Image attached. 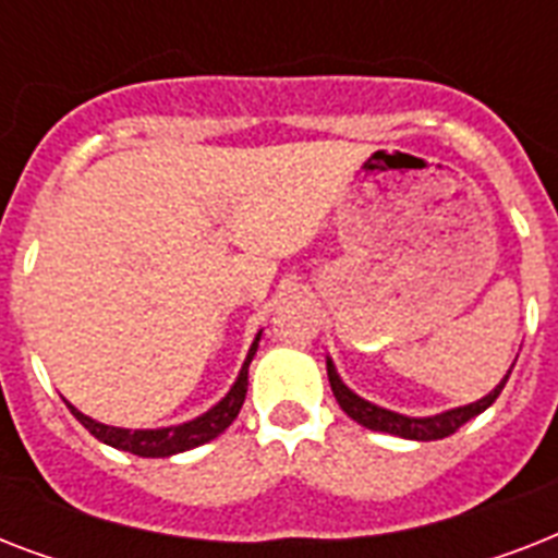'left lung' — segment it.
I'll use <instances>...</instances> for the list:
<instances>
[{"instance_id":"8db88e82","label":"left lung","mask_w":558,"mask_h":558,"mask_svg":"<svg viewBox=\"0 0 558 558\" xmlns=\"http://www.w3.org/2000/svg\"><path fill=\"white\" fill-rule=\"evenodd\" d=\"M512 367H515V362H512ZM512 367L507 371V376H504L486 397L477 399V402L451 408V411H442V414L434 416H405L397 414V411H390V408L373 405L365 397H359L356 390H350L348 385L341 381L339 371L332 365V359L327 356V376H330V388L332 393H336V399H339L341 411H344L350 420H356L359 425L371 428V432L393 434V437H402V440H442V437L454 434L460 425L469 423L472 416L484 414L486 408L493 405L495 399H498V393L504 390V385H507V379H510Z\"/></svg>"}]
</instances>
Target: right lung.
<instances>
[{
  "label": "right lung",
  "mask_w": 558,
  "mask_h": 558,
  "mask_svg": "<svg viewBox=\"0 0 558 558\" xmlns=\"http://www.w3.org/2000/svg\"><path fill=\"white\" fill-rule=\"evenodd\" d=\"M260 336L263 330L254 336L252 348L245 353L243 367L236 373L234 385H231V390H228L226 397L219 399L217 405H210L205 414L187 420V423L168 425V428H116V425L92 420V416H86L83 411H77L72 402H69V411H72V414L77 416V423H81L83 428H89V434H95L100 442H107L112 449L138 454V458H170V454H179V451L196 449L202 442L219 437L228 425L234 423L236 414H240V408H243L245 402V390H248V365H252L254 353H257Z\"/></svg>",
  "instance_id": "add662e5"
}]
</instances>
